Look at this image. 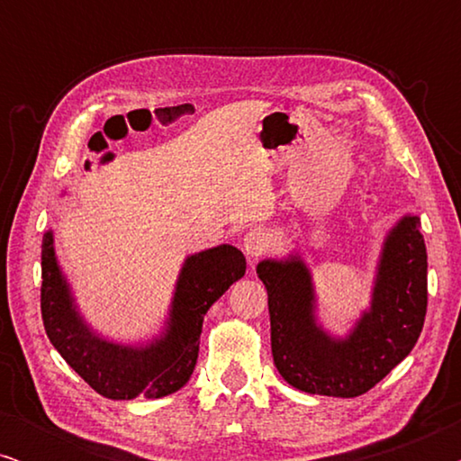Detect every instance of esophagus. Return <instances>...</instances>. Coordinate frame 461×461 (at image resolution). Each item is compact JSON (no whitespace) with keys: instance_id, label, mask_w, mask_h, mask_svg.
I'll use <instances>...</instances> for the list:
<instances>
[{"instance_id":"obj_1","label":"esophagus","mask_w":461,"mask_h":461,"mask_svg":"<svg viewBox=\"0 0 461 461\" xmlns=\"http://www.w3.org/2000/svg\"><path fill=\"white\" fill-rule=\"evenodd\" d=\"M268 249H270V237L262 229H249L245 232L243 237L245 256L251 258V260H256V258L267 254Z\"/></svg>"}]
</instances>
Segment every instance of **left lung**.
Returning a JSON list of instances; mask_svg holds the SVG:
<instances>
[{"instance_id": "obj_1", "label": "left lung", "mask_w": 461, "mask_h": 461, "mask_svg": "<svg viewBox=\"0 0 461 461\" xmlns=\"http://www.w3.org/2000/svg\"><path fill=\"white\" fill-rule=\"evenodd\" d=\"M420 229L418 216H402L384 239L371 306L346 338H333L317 323L312 276L300 256L258 264L283 380L308 394L352 399L411 352L428 306V256Z\"/></svg>"}]
</instances>
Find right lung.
<instances>
[{
	"label": "right lung",
	"instance_id": "1",
	"mask_svg": "<svg viewBox=\"0 0 461 461\" xmlns=\"http://www.w3.org/2000/svg\"><path fill=\"white\" fill-rule=\"evenodd\" d=\"M245 275V256L232 245L188 256L180 270L166 331L144 346H123L92 331L75 306L71 287L56 260L54 235L41 243V319L60 357L113 401L138 394L161 399L180 390L199 357V336L210 306Z\"/></svg>",
	"mask_w": 461,
	"mask_h": 461
}]
</instances>
